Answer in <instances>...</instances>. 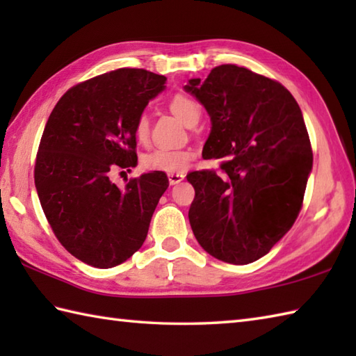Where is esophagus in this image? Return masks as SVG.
I'll list each match as a JSON object with an SVG mask.
<instances>
[{
  "instance_id": "obj_1",
  "label": "esophagus",
  "mask_w": 356,
  "mask_h": 356,
  "mask_svg": "<svg viewBox=\"0 0 356 356\" xmlns=\"http://www.w3.org/2000/svg\"><path fill=\"white\" fill-rule=\"evenodd\" d=\"M185 179V174L184 172H170L168 174V180H170V185H177L182 182Z\"/></svg>"
}]
</instances>
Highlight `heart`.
Returning <instances> with one entry per match:
<instances>
[{
    "mask_svg": "<svg viewBox=\"0 0 356 356\" xmlns=\"http://www.w3.org/2000/svg\"><path fill=\"white\" fill-rule=\"evenodd\" d=\"M170 108L185 125L199 120L200 107L191 97L176 95L171 97ZM134 134L139 142H147L149 136V120L145 113L136 119ZM195 153L190 147H156L142 157L143 168L163 172H182L194 161Z\"/></svg>",
    "mask_w": 356,
    "mask_h": 356,
    "instance_id": "obj_1",
    "label": "heart"
}]
</instances>
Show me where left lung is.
<instances>
[{"label":"left lung","instance_id":"left-lung-1","mask_svg":"<svg viewBox=\"0 0 356 356\" xmlns=\"http://www.w3.org/2000/svg\"><path fill=\"white\" fill-rule=\"evenodd\" d=\"M211 118L203 159L220 171H193L190 223L217 260L248 264L291 229L312 171V148L297 101L277 81L245 67L218 65L184 87Z\"/></svg>","mask_w":356,"mask_h":356}]
</instances>
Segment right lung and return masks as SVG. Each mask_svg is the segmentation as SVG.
I'll use <instances>...</instances> for the list:
<instances>
[{
	"label": "right lung",
	"mask_w": 356,
	"mask_h": 356,
	"mask_svg": "<svg viewBox=\"0 0 356 356\" xmlns=\"http://www.w3.org/2000/svg\"><path fill=\"white\" fill-rule=\"evenodd\" d=\"M166 78L119 69L72 87L45 124L35 165V186L61 245L90 266L108 269L140 249L159 199L163 171L131 179L124 188L113 170L138 165L134 124Z\"/></svg>",
	"instance_id": "obj_1"
}]
</instances>
